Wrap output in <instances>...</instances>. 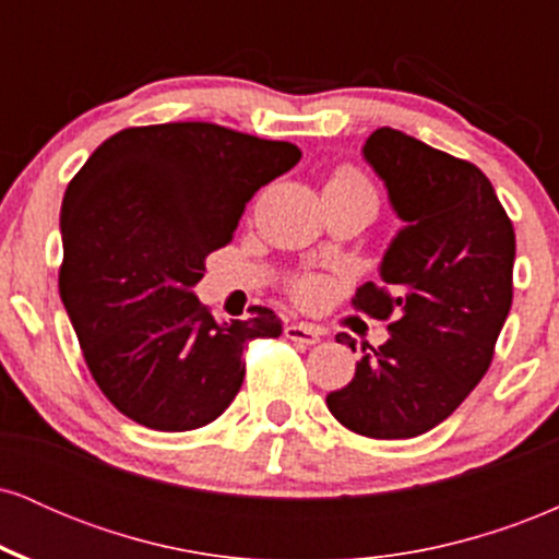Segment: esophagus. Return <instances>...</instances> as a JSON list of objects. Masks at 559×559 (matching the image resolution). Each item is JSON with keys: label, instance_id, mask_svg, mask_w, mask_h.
<instances>
[{"label": "esophagus", "instance_id": "obj_1", "mask_svg": "<svg viewBox=\"0 0 559 559\" xmlns=\"http://www.w3.org/2000/svg\"><path fill=\"white\" fill-rule=\"evenodd\" d=\"M284 333H286V338H292V342L305 344V346L318 344L320 336H323V331L316 329V325H307V323H288Z\"/></svg>", "mask_w": 559, "mask_h": 559}]
</instances>
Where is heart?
<instances>
[{"label": "heart", "instance_id": "heart-1", "mask_svg": "<svg viewBox=\"0 0 559 559\" xmlns=\"http://www.w3.org/2000/svg\"><path fill=\"white\" fill-rule=\"evenodd\" d=\"M325 189H344V191H362V194L373 197V189H370L368 178L362 176L360 170L352 168V165H344L331 176V181ZM294 299L301 301V305H320L325 297H329V284L318 275H305V278H297L292 286Z\"/></svg>", "mask_w": 559, "mask_h": 559}]
</instances>
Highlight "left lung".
Masks as SVG:
<instances>
[{"label":"left lung","instance_id":"obj_1","mask_svg":"<svg viewBox=\"0 0 559 559\" xmlns=\"http://www.w3.org/2000/svg\"><path fill=\"white\" fill-rule=\"evenodd\" d=\"M362 155L386 183L404 228L381 262V286L352 305L391 320V338L325 396L331 415L370 439H413L447 420L489 370L512 305L515 230L489 178L467 159L378 128ZM338 342L355 349L346 333Z\"/></svg>","mask_w":559,"mask_h":559}]
</instances>
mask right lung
Segmentation results:
<instances>
[{"mask_svg": "<svg viewBox=\"0 0 559 559\" xmlns=\"http://www.w3.org/2000/svg\"><path fill=\"white\" fill-rule=\"evenodd\" d=\"M299 146L215 123L123 128L62 199L60 297L96 386L155 431L207 426L239 394L243 346L281 336L267 307L217 323L197 299L210 252Z\"/></svg>", "mask_w": 559, "mask_h": 559, "instance_id": "right-lung-1", "label": "right lung"}]
</instances>
